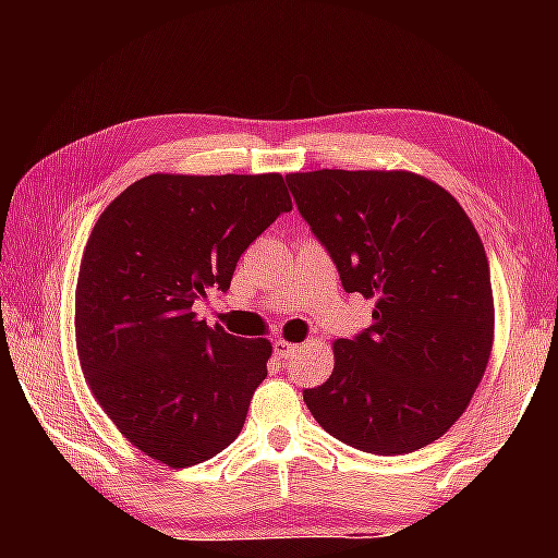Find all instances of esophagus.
Returning <instances> with one entry per match:
<instances>
[{"label": "esophagus", "instance_id": "34e87169", "mask_svg": "<svg viewBox=\"0 0 558 558\" xmlns=\"http://www.w3.org/2000/svg\"><path fill=\"white\" fill-rule=\"evenodd\" d=\"M272 352H276V356L280 359H290L298 352V344H290L286 339H276V342H272Z\"/></svg>", "mask_w": 558, "mask_h": 558}]
</instances>
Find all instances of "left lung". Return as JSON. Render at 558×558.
I'll return each mask as SVG.
<instances>
[{"label": "left lung", "mask_w": 558, "mask_h": 558, "mask_svg": "<svg viewBox=\"0 0 558 558\" xmlns=\"http://www.w3.org/2000/svg\"><path fill=\"white\" fill-rule=\"evenodd\" d=\"M310 231L372 325L335 342V372L302 391L329 436L374 456L438 440L493 352L495 305L475 226L446 189L411 172L288 174Z\"/></svg>", "instance_id": "1"}]
</instances>
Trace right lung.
<instances>
[{
    "mask_svg": "<svg viewBox=\"0 0 558 558\" xmlns=\"http://www.w3.org/2000/svg\"><path fill=\"white\" fill-rule=\"evenodd\" d=\"M286 211L280 174H149L93 226L75 288L81 369L149 458L192 468L239 438L272 349L209 327L194 302L229 290L241 253Z\"/></svg>",
    "mask_w": 558,
    "mask_h": 558,
    "instance_id": "add662e5",
    "label": "right lung"
}]
</instances>
